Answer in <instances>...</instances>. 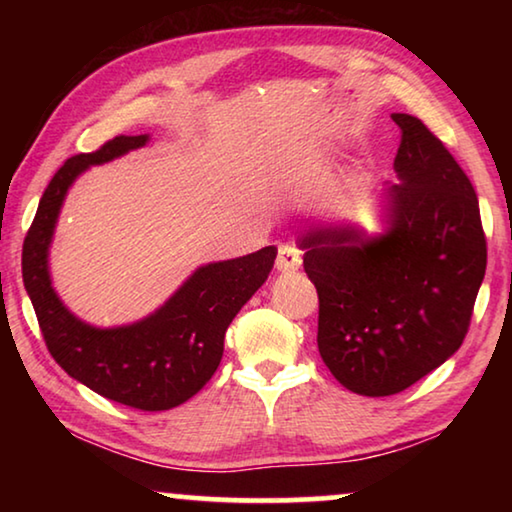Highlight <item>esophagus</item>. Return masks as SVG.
Listing matches in <instances>:
<instances>
[{
    "instance_id": "obj_1",
    "label": "esophagus",
    "mask_w": 512,
    "mask_h": 512,
    "mask_svg": "<svg viewBox=\"0 0 512 512\" xmlns=\"http://www.w3.org/2000/svg\"><path fill=\"white\" fill-rule=\"evenodd\" d=\"M302 264V255L300 250L293 246V244H282L280 248H277V259H275V266L277 271H296V268H300Z\"/></svg>"
}]
</instances>
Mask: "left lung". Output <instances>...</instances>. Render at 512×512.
Here are the masks:
<instances>
[{
    "label": "left lung",
    "mask_w": 512,
    "mask_h": 512,
    "mask_svg": "<svg viewBox=\"0 0 512 512\" xmlns=\"http://www.w3.org/2000/svg\"><path fill=\"white\" fill-rule=\"evenodd\" d=\"M400 183L391 230L309 225L300 237L318 291V352L352 393H402L461 348L485 275L479 198L422 119L395 112Z\"/></svg>",
    "instance_id": "1"
}]
</instances>
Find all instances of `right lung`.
Masks as SVG:
<instances>
[{
    "label": "right lung",
    "mask_w": 512,
    "mask_h": 512,
    "mask_svg": "<svg viewBox=\"0 0 512 512\" xmlns=\"http://www.w3.org/2000/svg\"><path fill=\"white\" fill-rule=\"evenodd\" d=\"M146 140V135H117L97 151L69 158L54 173L24 237L22 277L47 350L69 377L112 402L140 411H167L187 402L212 379L223 357L225 329L266 282L277 250L266 246L246 257L198 268L167 305L135 325L97 329L69 314L51 289L47 268L63 198L90 164L140 149Z\"/></svg>",
    "instance_id": "1"
}]
</instances>
